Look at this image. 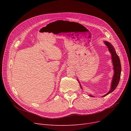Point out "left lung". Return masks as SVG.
I'll list each match as a JSON object with an SVG mask.
<instances>
[{"label": "left lung", "instance_id": "1", "mask_svg": "<svg viewBox=\"0 0 131 131\" xmlns=\"http://www.w3.org/2000/svg\"><path fill=\"white\" fill-rule=\"evenodd\" d=\"M104 42L105 44V45L107 47V48H108L109 51L111 52V53L112 54V56H111L112 59V61L113 63V68H114V74L113 79L112 81L111 89H110L109 91L107 93H106V94L102 96V97H105V96L107 95L109 93H111V92H113L115 90V89L117 88V85L118 84L120 78H121V64L119 58L118 56V55L117 54L115 48L113 46V45L111 43L108 42V41H104ZM78 81L80 83V87H81V89H82V88L81 85V84H80L79 80H78ZM89 96L91 97H93V96H92L90 94L89 95Z\"/></svg>", "mask_w": 131, "mask_h": 131}]
</instances>
